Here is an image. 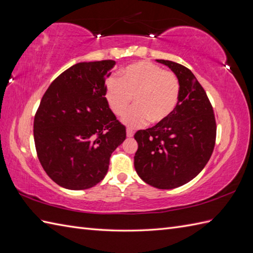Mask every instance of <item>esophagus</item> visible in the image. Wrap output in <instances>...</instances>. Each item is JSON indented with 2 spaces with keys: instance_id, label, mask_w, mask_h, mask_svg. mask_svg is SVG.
Here are the masks:
<instances>
[{
  "instance_id": "obj_1",
  "label": "esophagus",
  "mask_w": 253,
  "mask_h": 253,
  "mask_svg": "<svg viewBox=\"0 0 253 253\" xmlns=\"http://www.w3.org/2000/svg\"><path fill=\"white\" fill-rule=\"evenodd\" d=\"M126 133H127V137H132L133 133H135V132H133V130L130 129V128H127Z\"/></svg>"
}]
</instances>
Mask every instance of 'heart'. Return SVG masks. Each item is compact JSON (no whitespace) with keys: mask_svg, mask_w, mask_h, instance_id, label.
<instances>
[{"mask_svg":"<svg viewBox=\"0 0 253 253\" xmlns=\"http://www.w3.org/2000/svg\"><path fill=\"white\" fill-rule=\"evenodd\" d=\"M180 95L177 75L150 62H137L127 66L122 77H111L105 84V98L115 115L124 116L129 127L143 126L148 121L160 124L173 114Z\"/></svg>","mask_w":253,"mask_h":253,"instance_id":"obj_1","label":"heart"}]
</instances>
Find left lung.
<instances>
[{
	"label": "left lung",
	"mask_w": 253,
	"mask_h": 253,
	"mask_svg": "<svg viewBox=\"0 0 253 253\" xmlns=\"http://www.w3.org/2000/svg\"><path fill=\"white\" fill-rule=\"evenodd\" d=\"M157 61L179 78V101L168 120L135 133L138 150L133 165L150 186L173 189L195 178L209 162L215 146L216 122L211 102L190 69Z\"/></svg>",
	"instance_id": "8db88e82"
}]
</instances>
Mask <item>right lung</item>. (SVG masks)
Wrapping results in <instances>:
<instances>
[{"label": "right lung", "mask_w": 253, "mask_h": 253, "mask_svg": "<svg viewBox=\"0 0 253 253\" xmlns=\"http://www.w3.org/2000/svg\"><path fill=\"white\" fill-rule=\"evenodd\" d=\"M113 60L75 64L53 80L38 107L34 137L38 159L61 187L84 190L104 178L114 150L126 139L105 98Z\"/></svg>", "instance_id": "1"}]
</instances>
